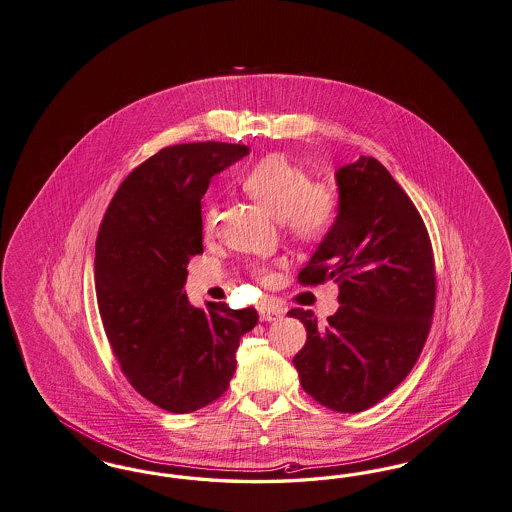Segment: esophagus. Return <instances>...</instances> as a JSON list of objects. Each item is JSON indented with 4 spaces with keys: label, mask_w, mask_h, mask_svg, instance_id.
<instances>
[{
    "label": "esophagus",
    "mask_w": 512,
    "mask_h": 512,
    "mask_svg": "<svg viewBox=\"0 0 512 512\" xmlns=\"http://www.w3.org/2000/svg\"><path fill=\"white\" fill-rule=\"evenodd\" d=\"M259 314H261L263 322H276V320H280L284 316V308L263 305V307L259 308Z\"/></svg>",
    "instance_id": "esophagus-1"
}]
</instances>
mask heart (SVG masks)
I'll return each mask as SVG.
<instances>
[{
    "mask_svg": "<svg viewBox=\"0 0 512 512\" xmlns=\"http://www.w3.org/2000/svg\"><path fill=\"white\" fill-rule=\"evenodd\" d=\"M242 188L303 244L322 242L335 225L339 211L335 188L328 183H314L305 167L286 156L272 154L253 165L242 177ZM217 223L219 205L209 204L204 215L207 236L217 230ZM255 274L266 284L274 278L268 265L255 266Z\"/></svg>",
    "mask_w": 512,
    "mask_h": 512,
    "instance_id": "b5f03b06",
    "label": "heart"
}]
</instances>
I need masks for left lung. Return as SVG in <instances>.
<instances>
[{"mask_svg":"<svg viewBox=\"0 0 512 512\" xmlns=\"http://www.w3.org/2000/svg\"><path fill=\"white\" fill-rule=\"evenodd\" d=\"M335 181V225L299 282L335 280L341 307L324 326L312 310L287 314L307 328V343L293 358L301 387L326 408L358 413L415 366L429 335L436 276L427 226L385 165L360 156L339 167Z\"/></svg>","mask_w":512,"mask_h":512,"instance_id":"obj_1","label":"left lung"}]
</instances>
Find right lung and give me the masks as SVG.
<instances>
[{"label":"right lung","instance_id":"right-lung-1","mask_svg":"<svg viewBox=\"0 0 512 512\" xmlns=\"http://www.w3.org/2000/svg\"><path fill=\"white\" fill-rule=\"evenodd\" d=\"M249 154L246 144L162 148L133 169L104 213L95 289L123 375L154 406L190 413L221 398L255 308L192 307L188 261L204 253L202 198L213 175Z\"/></svg>","mask_w":512,"mask_h":512}]
</instances>
